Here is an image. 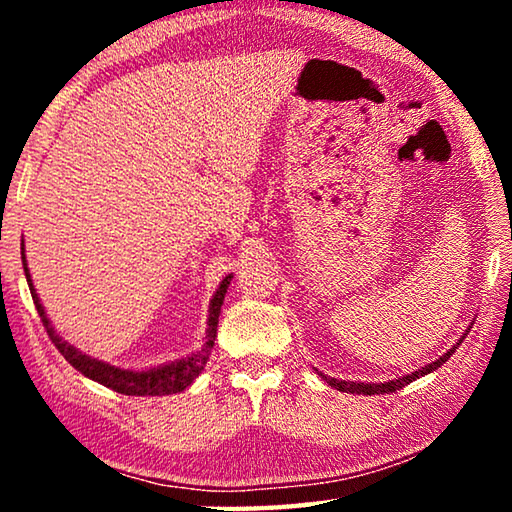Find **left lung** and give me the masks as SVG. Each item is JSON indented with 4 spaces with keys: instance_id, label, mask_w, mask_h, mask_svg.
<instances>
[{
    "instance_id": "1",
    "label": "left lung",
    "mask_w": 512,
    "mask_h": 512,
    "mask_svg": "<svg viewBox=\"0 0 512 512\" xmlns=\"http://www.w3.org/2000/svg\"><path fill=\"white\" fill-rule=\"evenodd\" d=\"M463 339H465V336H463ZM463 339H461V341H463ZM461 341H458L452 350L445 352L443 357H440L438 361H433V363H429V366H424L422 370H415V372H411V375H406V377L386 381V384H361V381H339V379L325 377V375H320V377H323L329 386L339 388V391H343V393H357V395H384V393H395V391H400V388H404L406 384H411V381L420 379V377H424V375H429V372H433L436 368L443 366V363H445L449 357H452L458 345H461Z\"/></svg>"
}]
</instances>
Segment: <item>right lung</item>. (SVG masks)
I'll use <instances>...</instances> for the list:
<instances>
[{
  "label": "right lung",
  "mask_w": 512,
  "mask_h": 512,
  "mask_svg": "<svg viewBox=\"0 0 512 512\" xmlns=\"http://www.w3.org/2000/svg\"><path fill=\"white\" fill-rule=\"evenodd\" d=\"M22 264H24V275H27V282H29V289H31V298H33V305H36L38 314L42 325H45L47 334L51 343L56 345L58 352L63 354V357L72 363V366L83 372L85 377H90L94 381H99V384L112 388V391H117L121 395H171V393H180L185 391V388L192 384V381L201 375L203 366L210 359V350L214 348V339H216V325H219V314H221V305H223V298H225V291H228V284L232 280V275L225 277V280L219 284V289H216L214 298H212V305H210V318H207V336H205V343L203 348L194 352L192 357L187 359H180V361H173L169 366H160V368H151V370H121L115 366H108V363L97 361L88 357V354H81L79 350L74 348V345L65 343L60 336L56 334V329L51 327L49 318L45 314V309L40 305V298L36 289H33L31 284V275H29V268H27V257H24V241H22Z\"/></svg>",
  "instance_id": "right-lung-1"
}]
</instances>
